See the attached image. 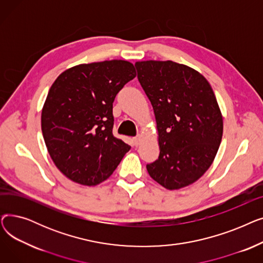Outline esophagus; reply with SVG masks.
<instances>
[{
  "label": "esophagus",
  "instance_id": "esophagus-1",
  "mask_svg": "<svg viewBox=\"0 0 263 263\" xmlns=\"http://www.w3.org/2000/svg\"><path fill=\"white\" fill-rule=\"evenodd\" d=\"M142 141H143V136H142L141 134H139L137 136L133 137V143H134L135 146H139V145L142 143Z\"/></svg>",
  "mask_w": 263,
  "mask_h": 263
}]
</instances>
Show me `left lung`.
<instances>
[{"instance_id": "obj_1", "label": "left lung", "mask_w": 263, "mask_h": 263, "mask_svg": "<svg viewBox=\"0 0 263 263\" xmlns=\"http://www.w3.org/2000/svg\"><path fill=\"white\" fill-rule=\"evenodd\" d=\"M137 78L154 107L159 159L149 176L167 190L197 181L209 170L223 136V115L209 82L173 61L136 62Z\"/></svg>"}]
</instances>
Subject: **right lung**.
<instances>
[{"label":"right lung","instance_id":"add662e5","mask_svg":"<svg viewBox=\"0 0 263 263\" xmlns=\"http://www.w3.org/2000/svg\"><path fill=\"white\" fill-rule=\"evenodd\" d=\"M135 77L132 63L112 60L69 68L50 87L41 131L55 166L71 181L103 182L130 150L113 135V102Z\"/></svg>","mask_w":263,"mask_h":263}]
</instances>
